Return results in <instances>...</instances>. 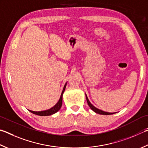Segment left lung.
<instances>
[{
  "instance_id": "obj_1",
  "label": "left lung",
  "mask_w": 148,
  "mask_h": 148,
  "mask_svg": "<svg viewBox=\"0 0 148 148\" xmlns=\"http://www.w3.org/2000/svg\"><path fill=\"white\" fill-rule=\"evenodd\" d=\"M85 96H86V99H87V103L88 105V106L90 107V108L94 112H95L96 113H98V114H103V115H109V114H114L116 113V112H106V111H101V110L99 109L98 108H96V107H95L93 106V105L90 103V101L88 100V97L87 95L85 94Z\"/></svg>"
}]
</instances>
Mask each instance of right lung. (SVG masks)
<instances>
[{"label": "right lung", "mask_w": 148, "mask_h": 148, "mask_svg": "<svg viewBox=\"0 0 148 148\" xmlns=\"http://www.w3.org/2000/svg\"><path fill=\"white\" fill-rule=\"evenodd\" d=\"M66 83H67V82H66L65 85H64V87L63 88L62 92H61L60 100H59V101L57 102V103H56L54 106L51 107V108L49 109L45 110V111H31V110H29V109H28V111L32 112L33 114L39 115V116H50V115H52V114L56 113V112H57L59 110L61 109V106H62L63 95L64 91H65V90Z\"/></svg>", "instance_id": "obj_1"}]
</instances>
